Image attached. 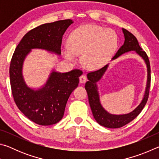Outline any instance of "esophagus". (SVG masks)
Instances as JSON below:
<instances>
[{
    "label": "esophagus",
    "instance_id": "obj_1",
    "mask_svg": "<svg viewBox=\"0 0 159 159\" xmlns=\"http://www.w3.org/2000/svg\"><path fill=\"white\" fill-rule=\"evenodd\" d=\"M79 80L80 83H84L86 82V80H87V78H86L85 75H81L79 78Z\"/></svg>",
    "mask_w": 159,
    "mask_h": 159
}]
</instances>
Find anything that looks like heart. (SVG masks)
Returning <instances> with one entry per match:
<instances>
[{"instance_id": "obj_1", "label": "heart", "mask_w": 159, "mask_h": 159, "mask_svg": "<svg viewBox=\"0 0 159 159\" xmlns=\"http://www.w3.org/2000/svg\"><path fill=\"white\" fill-rule=\"evenodd\" d=\"M68 43L61 46L66 60L74 61L82 54L83 65L89 69L103 66L112 57L118 45L114 31L94 25H81L70 34Z\"/></svg>"}]
</instances>
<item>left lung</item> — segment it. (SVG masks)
<instances>
[{
  "mask_svg": "<svg viewBox=\"0 0 159 159\" xmlns=\"http://www.w3.org/2000/svg\"><path fill=\"white\" fill-rule=\"evenodd\" d=\"M122 31L125 37L124 43L118 49L116 55L113 57L112 60H115V59L119 57L120 55H121L122 54L129 52V51H135L140 57L143 58L145 63L147 64V87L146 90H145L143 99L142 100L141 103L139 104V105L135 109H134L133 111L129 113V114L123 115L111 114L109 112H107L102 106L100 101H99V93L96 84V83L101 79L102 76L105 73L107 68H108V64L102 67L101 69L96 70V71L89 72L87 74L88 81L86 82L85 88L87 91L88 100H89V104L91 110H92L93 116L99 125L109 128H118L123 127V126L132 121L134 118H135L144 107L148 100L149 94L151 84V69L148 56L147 53L139 46L138 40L133 34H131L130 31H128L125 29H122Z\"/></svg>",
  "mask_w": 159,
  "mask_h": 159,
  "instance_id": "obj_1",
  "label": "left lung"
}]
</instances>
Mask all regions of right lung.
Wrapping results in <instances>:
<instances>
[{"mask_svg": "<svg viewBox=\"0 0 159 159\" xmlns=\"http://www.w3.org/2000/svg\"><path fill=\"white\" fill-rule=\"evenodd\" d=\"M72 23L71 20H60L31 29L24 36L12 55L9 72L13 98L19 109L36 124L53 125L62 118L67 100L79 85L83 72L79 69L66 73L53 71L43 87L34 90L24 80V60L35 48L61 55L62 36Z\"/></svg>", "mask_w": 159, "mask_h": 159, "instance_id": "add662e5", "label": "right lung"}]
</instances>
